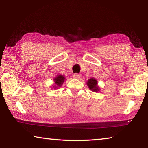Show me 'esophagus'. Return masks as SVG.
<instances>
[{
    "instance_id": "34e87169",
    "label": "esophagus",
    "mask_w": 148,
    "mask_h": 148,
    "mask_svg": "<svg viewBox=\"0 0 148 148\" xmlns=\"http://www.w3.org/2000/svg\"><path fill=\"white\" fill-rule=\"evenodd\" d=\"M73 76H74V78H76V79L81 78V74H74L73 75Z\"/></svg>"
}]
</instances>
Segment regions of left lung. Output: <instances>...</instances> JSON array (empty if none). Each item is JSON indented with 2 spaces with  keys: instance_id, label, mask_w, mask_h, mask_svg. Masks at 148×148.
Returning a JSON list of instances; mask_svg holds the SVG:
<instances>
[{
  "instance_id": "obj_1",
  "label": "left lung",
  "mask_w": 148,
  "mask_h": 148,
  "mask_svg": "<svg viewBox=\"0 0 148 148\" xmlns=\"http://www.w3.org/2000/svg\"><path fill=\"white\" fill-rule=\"evenodd\" d=\"M98 83H97V80L95 79L94 77H91V78L89 79L88 81L87 82V85L90 90H91L93 92H98L100 90V87H99Z\"/></svg>"
}]
</instances>
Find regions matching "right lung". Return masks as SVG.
I'll return each instance as SVG.
<instances>
[{"instance_id": "add662e5", "label": "right lung", "mask_w": 148, "mask_h": 148, "mask_svg": "<svg viewBox=\"0 0 148 148\" xmlns=\"http://www.w3.org/2000/svg\"><path fill=\"white\" fill-rule=\"evenodd\" d=\"M65 79V77L62 76L61 74L57 75L53 79L54 80V85H53V88L54 89H57L59 88V87H61L62 84H63V82Z\"/></svg>"}]
</instances>
